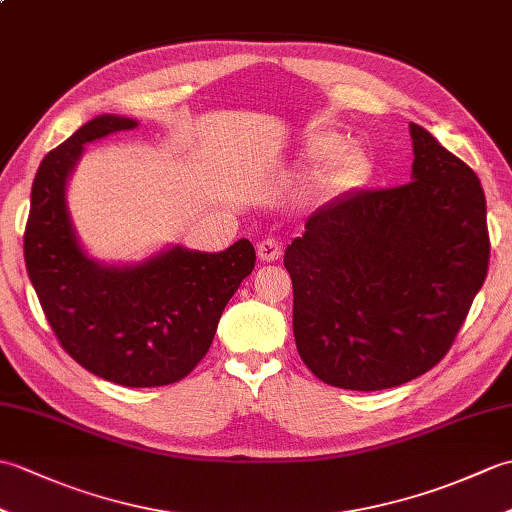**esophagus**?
Segmentation results:
<instances>
[{
    "label": "esophagus",
    "instance_id": "esophagus-1",
    "mask_svg": "<svg viewBox=\"0 0 512 512\" xmlns=\"http://www.w3.org/2000/svg\"><path fill=\"white\" fill-rule=\"evenodd\" d=\"M257 257H259V262H264V264L277 262V259L281 257V244L273 237L262 239V242L257 244Z\"/></svg>",
    "mask_w": 512,
    "mask_h": 512
}]
</instances>
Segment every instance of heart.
I'll return each mask as SVG.
<instances>
[{"mask_svg": "<svg viewBox=\"0 0 512 512\" xmlns=\"http://www.w3.org/2000/svg\"><path fill=\"white\" fill-rule=\"evenodd\" d=\"M306 156L314 162H325L319 176V189L325 195L361 189L374 173V158L363 145H343L341 136L332 132L312 134L306 140Z\"/></svg>", "mask_w": 512, "mask_h": 512, "instance_id": "1", "label": "heart"}]
</instances>
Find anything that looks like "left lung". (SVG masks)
Returning a JSON list of instances; mask_svg holds the SVG:
<instances>
[{
  "label": "left lung",
  "mask_w": 512,
  "mask_h": 512,
  "mask_svg": "<svg viewBox=\"0 0 512 512\" xmlns=\"http://www.w3.org/2000/svg\"><path fill=\"white\" fill-rule=\"evenodd\" d=\"M409 132V184L323 206L286 248L297 350L332 387L389 389L436 367L488 273L480 178L427 129Z\"/></svg>",
  "instance_id": "left-lung-1"
}]
</instances>
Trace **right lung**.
<instances>
[{
    "instance_id": "add662e5",
    "label": "right lung",
    "mask_w": 512,
    "mask_h": 512,
    "mask_svg": "<svg viewBox=\"0 0 512 512\" xmlns=\"http://www.w3.org/2000/svg\"><path fill=\"white\" fill-rule=\"evenodd\" d=\"M134 127L132 118L96 116L41 160L24 257L43 314L76 363L123 387H162L189 376L209 352L228 299L253 273L255 248L248 239L222 253L176 246L123 268L85 257L65 209V180L85 143Z\"/></svg>"
}]
</instances>
